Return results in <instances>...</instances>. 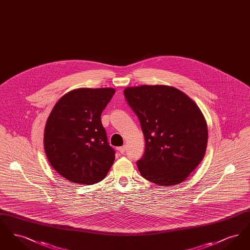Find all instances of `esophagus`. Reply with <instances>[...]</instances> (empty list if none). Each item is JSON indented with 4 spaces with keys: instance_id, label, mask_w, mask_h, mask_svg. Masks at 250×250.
Instances as JSON below:
<instances>
[{
    "instance_id": "1",
    "label": "esophagus",
    "mask_w": 250,
    "mask_h": 250,
    "mask_svg": "<svg viewBox=\"0 0 250 250\" xmlns=\"http://www.w3.org/2000/svg\"><path fill=\"white\" fill-rule=\"evenodd\" d=\"M118 151H119L120 153L121 154H124L125 152V146L124 145V146H122V147H120V148H118Z\"/></svg>"
}]
</instances>
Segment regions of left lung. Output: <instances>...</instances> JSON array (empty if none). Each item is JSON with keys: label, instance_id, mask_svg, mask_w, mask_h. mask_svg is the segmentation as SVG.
Returning <instances> with one entry per match:
<instances>
[{"label": "left lung", "instance_id": "left-lung-1", "mask_svg": "<svg viewBox=\"0 0 250 250\" xmlns=\"http://www.w3.org/2000/svg\"><path fill=\"white\" fill-rule=\"evenodd\" d=\"M124 95L145 139L144 154L137 162L142 176L167 187L185 181L206 152L208 128L200 107L167 85L127 87Z\"/></svg>", "mask_w": 250, "mask_h": 250}]
</instances>
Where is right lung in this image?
<instances>
[{
    "label": "right lung",
    "instance_id": "1",
    "mask_svg": "<svg viewBox=\"0 0 250 250\" xmlns=\"http://www.w3.org/2000/svg\"><path fill=\"white\" fill-rule=\"evenodd\" d=\"M113 88H80L62 95L48 116L44 148L48 162L63 178L94 185L106 177L115 159L101 113Z\"/></svg>",
    "mask_w": 250,
    "mask_h": 250
}]
</instances>
